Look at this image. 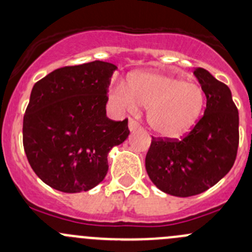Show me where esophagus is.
<instances>
[{
	"label": "esophagus",
	"mask_w": 252,
	"mask_h": 252,
	"mask_svg": "<svg viewBox=\"0 0 252 252\" xmlns=\"http://www.w3.org/2000/svg\"><path fill=\"white\" fill-rule=\"evenodd\" d=\"M128 126H129V130H130V131H134V130H136V129L140 128V126H139L138 122H136L135 119H133V118H129Z\"/></svg>",
	"instance_id": "esophagus-1"
}]
</instances>
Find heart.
I'll list each match as a JSON object with an SVG mask.
<instances>
[{
	"mask_svg": "<svg viewBox=\"0 0 252 252\" xmlns=\"http://www.w3.org/2000/svg\"><path fill=\"white\" fill-rule=\"evenodd\" d=\"M112 96L123 110L147 107V124L163 138H178L189 131L206 106L205 91L199 84L154 72L133 75L128 86H113Z\"/></svg>",
	"mask_w": 252,
	"mask_h": 252,
	"instance_id": "heart-1",
	"label": "heart"
}]
</instances>
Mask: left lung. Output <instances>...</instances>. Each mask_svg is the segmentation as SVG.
I'll use <instances>...</instances> for the list:
<instances>
[{
	"label": "left lung",
	"instance_id": "1",
	"mask_svg": "<svg viewBox=\"0 0 252 252\" xmlns=\"http://www.w3.org/2000/svg\"><path fill=\"white\" fill-rule=\"evenodd\" d=\"M194 75L207 100L204 116L180 140L152 138L145 158L151 182L178 197L217 184L234 164L239 145V114L230 89L204 68H196Z\"/></svg>",
	"mask_w": 252,
	"mask_h": 252
}]
</instances>
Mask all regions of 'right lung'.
<instances>
[{"label": "right lung", "mask_w": 252, "mask_h": 252, "mask_svg": "<svg viewBox=\"0 0 252 252\" xmlns=\"http://www.w3.org/2000/svg\"><path fill=\"white\" fill-rule=\"evenodd\" d=\"M117 67L94 61L56 69L37 81L23 119V145L32 171L62 192L88 191L108 171L107 156L128 139V119L106 116Z\"/></svg>", "instance_id": "1"}]
</instances>
